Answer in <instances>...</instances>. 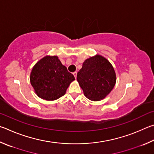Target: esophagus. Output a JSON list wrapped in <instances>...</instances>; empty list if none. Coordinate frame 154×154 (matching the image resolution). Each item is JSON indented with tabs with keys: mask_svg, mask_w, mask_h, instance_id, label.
Segmentation results:
<instances>
[{
	"mask_svg": "<svg viewBox=\"0 0 154 154\" xmlns=\"http://www.w3.org/2000/svg\"><path fill=\"white\" fill-rule=\"evenodd\" d=\"M73 74H74L75 79H76V76H77V72H74V73H73Z\"/></svg>",
	"mask_w": 154,
	"mask_h": 154,
	"instance_id": "34e87169",
	"label": "esophagus"
}]
</instances>
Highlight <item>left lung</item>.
I'll return each instance as SVG.
<instances>
[{
  "instance_id": "1",
  "label": "left lung",
  "mask_w": 154,
  "mask_h": 154,
  "mask_svg": "<svg viewBox=\"0 0 154 154\" xmlns=\"http://www.w3.org/2000/svg\"><path fill=\"white\" fill-rule=\"evenodd\" d=\"M85 95L91 101L104 99L114 87L116 73L112 64L101 55L87 59L77 74Z\"/></svg>"
}]
</instances>
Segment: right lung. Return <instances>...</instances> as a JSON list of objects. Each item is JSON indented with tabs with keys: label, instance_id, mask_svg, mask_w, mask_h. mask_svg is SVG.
Instances as JSON below:
<instances>
[{
	"label": "right lung",
	"instance_id": "1",
	"mask_svg": "<svg viewBox=\"0 0 154 154\" xmlns=\"http://www.w3.org/2000/svg\"><path fill=\"white\" fill-rule=\"evenodd\" d=\"M74 75L67 71L57 56H46L32 69L30 82L39 97L53 101L65 95Z\"/></svg>",
	"mask_w": 154,
	"mask_h": 154
}]
</instances>
